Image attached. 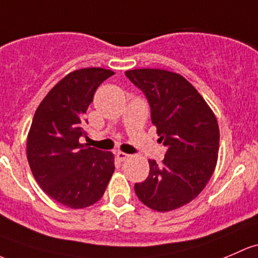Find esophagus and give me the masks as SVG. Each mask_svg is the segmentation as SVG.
<instances>
[{
	"mask_svg": "<svg viewBox=\"0 0 258 258\" xmlns=\"http://www.w3.org/2000/svg\"><path fill=\"white\" fill-rule=\"evenodd\" d=\"M116 157H117L118 161L123 162V161H126V159L130 158V154L123 153V152H117V153H116Z\"/></svg>",
	"mask_w": 258,
	"mask_h": 258,
	"instance_id": "esophagus-1",
	"label": "esophagus"
}]
</instances>
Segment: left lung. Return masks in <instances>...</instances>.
Instances as JSON below:
<instances>
[{
  "mask_svg": "<svg viewBox=\"0 0 258 258\" xmlns=\"http://www.w3.org/2000/svg\"><path fill=\"white\" fill-rule=\"evenodd\" d=\"M151 107L152 123L167 147L161 164L150 162V174L135 184L138 199L157 211H170L197 198L218 161L219 126L197 89L181 75L162 69L127 70Z\"/></svg>",
  "mask_w": 258,
  "mask_h": 258,
  "instance_id": "1",
  "label": "left lung"
}]
</instances>
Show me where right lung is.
<instances>
[{
	"mask_svg": "<svg viewBox=\"0 0 258 258\" xmlns=\"http://www.w3.org/2000/svg\"><path fill=\"white\" fill-rule=\"evenodd\" d=\"M115 73L101 68L75 70L48 93L34 113L27 158L40 188L68 208L90 207L101 199L115 170L113 156L88 145L86 110L96 89Z\"/></svg>",
	"mask_w": 258,
	"mask_h": 258,
	"instance_id": "add662e5",
	"label": "right lung"
}]
</instances>
